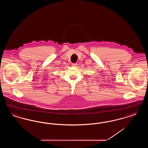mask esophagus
Wrapping results in <instances>:
<instances>
[{"instance_id": "esophagus-1", "label": "esophagus", "mask_w": 148, "mask_h": 148, "mask_svg": "<svg viewBox=\"0 0 148 148\" xmlns=\"http://www.w3.org/2000/svg\"><path fill=\"white\" fill-rule=\"evenodd\" d=\"M77 63H73L72 64V66L74 67H76L77 66Z\"/></svg>"}]
</instances>
